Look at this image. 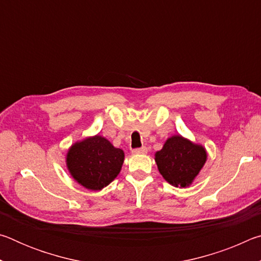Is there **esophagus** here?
<instances>
[{"label":"esophagus","mask_w":261,"mask_h":261,"mask_svg":"<svg viewBox=\"0 0 261 261\" xmlns=\"http://www.w3.org/2000/svg\"><path fill=\"white\" fill-rule=\"evenodd\" d=\"M135 154H146L147 153V148L146 147H140V148H136L134 149Z\"/></svg>","instance_id":"esophagus-1"}]
</instances>
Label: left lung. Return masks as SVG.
I'll list each match as a JSON object with an SVG mask.
<instances>
[{"mask_svg": "<svg viewBox=\"0 0 261 261\" xmlns=\"http://www.w3.org/2000/svg\"><path fill=\"white\" fill-rule=\"evenodd\" d=\"M205 147L180 135L171 136L155 153L158 169L168 183L176 188H188L206 163Z\"/></svg>", "mask_w": 261, "mask_h": 261, "instance_id": "1", "label": "left lung"}]
</instances>
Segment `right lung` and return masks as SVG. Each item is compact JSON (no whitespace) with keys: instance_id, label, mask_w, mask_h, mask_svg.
Instances as JSON below:
<instances>
[{"instance_id":"1","label":"right lung","mask_w":261,"mask_h":261,"mask_svg":"<svg viewBox=\"0 0 261 261\" xmlns=\"http://www.w3.org/2000/svg\"><path fill=\"white\" fill-rule=\"evenodd\" d=\"M67 168L72 178L85 189L98 191L117 177L124 162L123 149L95 135L77 141L68 149Z\"/></svg>"}]
</instances>
